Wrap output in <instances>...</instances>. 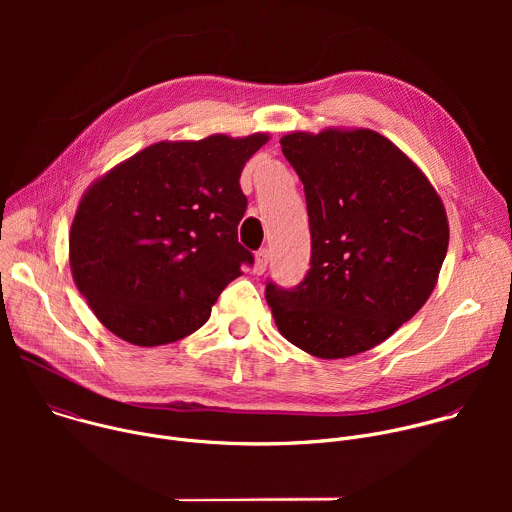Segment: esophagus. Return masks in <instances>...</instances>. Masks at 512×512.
Here are the masks:
<instances>
[{
    "label": "esophagus",
    "instance_id": "obj_1",
    "mask_svg": "<svg viewBox=\"0 0 512 512\" xmlns=\"http://www.w3.org/2000/svg\"><path fill=\"white\" fill-rule=\"evenodd\" d=\"M267 263H269V251L267 249L257 251V255H255V273L261 275L267 269Z\"/></svg>",
    "mask_w": 512,
    "mask_h": 512
}]
</instances>
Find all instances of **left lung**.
<instances>
[{
    "instance_id": "left-lung-1",
    "label": "left lung",
    "mask_w": 512,
    "mask_h": 512,
    "mask_svg": "<svg viewBox=\"0 0 512 512\" xmlns=\"http://www.w3.org/2000/svg\"><path fill=\"white\" fill-rule=\"evenodd\" d=\"M279 143L304 184L312 259L298 287L267 283L275 326L324 360L371 350L431 296L450 243L444 202L373 129L291 131Z\"/></svg>"
}]
</instances>
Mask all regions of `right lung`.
I'll return each instance as SVG.
<instances>
[{
  "label": "right lung",
  "mask_w": 512,
  "mask_h": 512,
  "mask_svg": "<svg viewBox=\"0 0 512 512\" xmlns=\"http://www.w3.org/2000/svg\"><path fill=\"white\" fill-rule=\"evenodd\" d=\"M267 133L158 141L83 194L68 259L99 322L135 346L196 332L221 291L253 263L237 239L239 178Z\"/></svg>",
  "instance_id": "add662e5"
}]
</instances>
